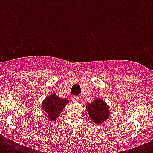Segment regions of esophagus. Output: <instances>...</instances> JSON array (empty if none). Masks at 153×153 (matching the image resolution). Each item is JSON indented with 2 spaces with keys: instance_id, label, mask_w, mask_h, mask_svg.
<instances>
[{
  "instance_id": "34e87169",
  "label": "esophagus",
  "mask_w": 153,
  "mask_h": 153,
  "mask_svg": "<svg viewBox=\"0 0 153 153\" xmlns=\"http://www.w3.org/2000/svg\"><path fill=\"white\" fill-rule=\"evenodd\" d=\"M71 100L73 101V102H79V96H73L71 98Z\"/></svg>"
}]
</instances>
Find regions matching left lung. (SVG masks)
I'll use <instances>...</instances> for the list:
<instances>
[{"label":"left lung","mask_w":153,"mask_h":153,"mask_svg":"<svg viewBox=\"0 0 153 153\" xmlns=\"http://www.w3.org/2000/svg\"><path fill=\"white\" fill-rule=\"evenodd\" d=\"M86 109L91 118L96 124H101L109 117V107L101 99H96L86 105Z\"/></svg>","instance_id":"8db88e82"}]
</instances>
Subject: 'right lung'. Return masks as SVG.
I'll return each instance as SVG.
<instances>
[{"mask_svg":"<svg viewBox=\"0 0 153 153\" xmlns=\"http://www.w3.org/2000/svg\"><path fill=\"white\" fill-rule=\"evenodd\" d=\"M68 102L69 100L66 98H60L56 94H53L44 99L42 103V109L45 112L50 120L55 121L59 116Z\"/></svg>","mask_w":153,"mask_h":153,"instance_id":"obj_1","label":"right lung"}]
</instances>
